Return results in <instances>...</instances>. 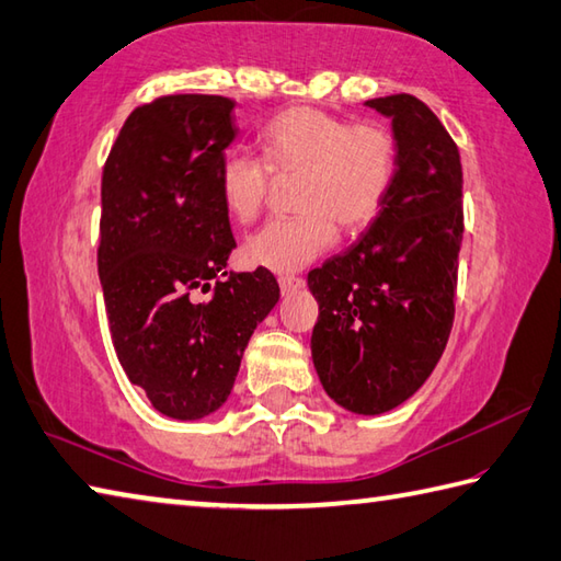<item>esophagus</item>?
Returning a JSON list of instances; mask_svg holds the SVG:
<instances>
[{"mask_svg": "<svg viewBox=\"0 0 561 561\" xmlns=\"http://www.w3.org/2000/svg\"><path fill=\"white\" fill-rule=\"evenodd\" d=\"M304 287L301 277H294V274H279V289L282 294H291L296 289Z\"/></svg>", "mask_w": 561, "mask_h": 561, "instance_id": "1", "label": "esophagus"}]
</instances>
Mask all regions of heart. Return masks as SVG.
Instances as JSON below:
<instances>
[{
  "mask_svg": "<svg viewBox=\"0 0 561 561\" xmlns=\"http://www.w3.org/2000/svg\"><path fill=\"white\" fill-rule=\"evenodd\" d=\"M262 158L230 152L218 174L228 216L250 224L277 184H291L296 214L260 228L243 245L252 267L294 272L333 245L337 226L365 230L387 204L399 172V146L379 121H350L291 106L260 130Z\"/></svg>",
  "mask_w": 561,
  "mask_h": 561,
  "instance_id": "b5f03b06",
  "label": "heart"
}]
</instances>
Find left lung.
<instances>
[{
	"label": "left lung",
	"mask_w": 561,
	"mask_h": 561,
	"mask_svg": "<svg viewBox=\"0 0 561 561\" xmlns=\"http://www.w3.org/2000/svg\"><path fill=\"white\" fill-rule=\"evenodd\" d=\"M365 104L391 118L399 172L357 243L309 272L318 301L311 355L337 405L379 415L423 387L453 331L462 162L421 99L391 94Z\"/></svg>",
	"instance_id": "8db88e82"
}]
</instances>
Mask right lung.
<instances>
[{
  "mask_svg": "<svg viewBox=\"0 0 561 561\" xmlns=\"http://www.w3.org/2000/svg\"><path fill=\"white\" fill-rule=\"evenodd\" d=\"M236 102L170 94L134 108L102 174L96 265L108 331L130 383L162 415L226 403L257 323L279 301L265 267L226 277L236 238L218 192ZM211 290L206 302L196 291Z\"/></svg>",
  "mask_w": 561,
  "mask_h": 561,
  "instance_id": "add662e5",
  "label": "right lung"
}]
</instances>
